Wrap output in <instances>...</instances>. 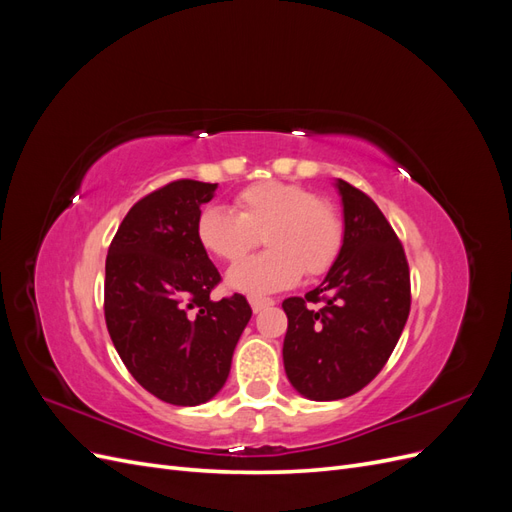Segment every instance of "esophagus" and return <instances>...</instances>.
<instances>
[{
    "label": "esophagus",
    "mask_w": 512,
    "mask_h": 512,
    "mask_svg": "<svg viewBox=\"0 0 512 512\" xmlns=\"http://www.w3.org/2000/svg\"><path fill=\"white\" fill-rule=\"evenodd\" d=\"M250 305L254 309V314L262 312V309H267L273 305V299H262V297H250Z\"/></svg>",
    "instance_id": "obj_1"
}]
</instances>
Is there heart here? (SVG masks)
<instances>
[{"mask_svg":"<svg viewBox=\"0 0 512 512\" xmlns=\"http://www.w3.org/2000/svg\"><path fill=\"white\" fill-rule=\"evenodd\" d=\"M262 235L269 250L241 260L226 275L228 288L260 297L280 292L307 275L329 271L344 241L337 211L314 192L284 181H258L235 196V213L209 207L196 220V241L203 250L235 262Z\"/></svg>","mask_w":512,"mask_h":512,"instance_id":"b5f03b06","label":"heart"}]
</instances>
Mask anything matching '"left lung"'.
Segmentation results:
<instances>
[{"mask_svg": "<svg viewBox=\"0 0 512 512\" xmlns=\"http://www.w3.org/2000/svg\"><path fill=\"white\" fill-rule=\"evenodd\" d=\"M335 188L344 205L342 250L320 286L282 303L286 376L312 401L350 397L374 380L410 314V269L395 230L367 194L342 179Z\"/></svg>", "mask_w": 512, "mask_h": 512, "instance_id": "left-lung-1", "label": "left lung"}]
</instances>
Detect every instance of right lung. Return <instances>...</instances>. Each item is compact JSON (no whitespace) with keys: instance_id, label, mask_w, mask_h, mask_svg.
I'll return each instance as SVG.
<instances>
[{"instance_id":"1","label":"right lung","mask_w":512,"mask_h":512,"mask_svg":"<svg viewBox=\"0 0 512 512\" xmlns=\"http://www.w3.org/2000/svg\"><path fill=\"white\" fill-rule=\"evenodd\" d=\"M218 183L179 179L128 211L108 247L104 318L134 380L173 406L220 393L252 318L243 294L213 301L220 273L196 241Z\"/></svg>"}]
</instances>
